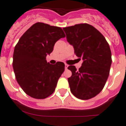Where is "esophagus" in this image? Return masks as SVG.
<instances>
[{"label":"esophagus","mask_w":126,"mask_h":126,"mask_svg":"<svg viewBox=\"0 0 126 126\" xmlns=\"http://www.w3.org/2000/svg\"><path fill=\"white\" fill-rule=\"evenodd\" d=\"M68 67V65H67V64H65V69H67Z\"/></svg>","instance_id":"obj_1"}]
</instances>
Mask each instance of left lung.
<instances>
[{
	"label": "left lung",
	"instance_id": "obj_1",
	"mask_svg": "<svg viewBox=\"0 0 126 126\" xmlns=\"http://www.w3.org/2000/svg\"><path fill=\"white\" fill-rule=\"evenodd\" d=\"M67 40L75 54L83 61L77 70L68 66L72 76L68 78L70 91L81 100H88L101 92L108 78L111 53L105 38L97 29L86 23L63 27Z\"/></svg>",
	"mask_w": 126,
	"mask_h": 126
}]
</instances>
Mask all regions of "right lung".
<instances>
[{"label": "right lung", "mask_w": 126, "mask_h": 126, "mask_svg": "<svg viewBox=\"0 0 126 126\" xmlns=\"http://www.w3.org/2000/svg\"><path fill=\"white\" fill-rule=\"evenodd\" d=\"M65 37L61 27L37 22L26 31L16 45L13 56L16 79L31 97L43 99L54 93L65 64L62 62L50 64L46 57L53 51L56 42Z\"/></svg>", "instance_id": "obj_1"}]
</instances>
